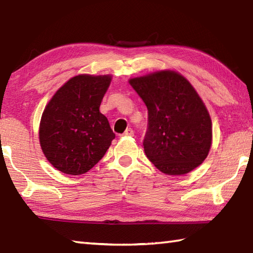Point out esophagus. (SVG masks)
<instances>
[{"label": "esophagus", "mask_w": 253, "mask_h": 253, "mask_svg": "<svg viewBox=\"0 0 253 253\" xmlns=\"http://www.w3.org/2000/svg\"><path fill=\"white\" fill-rule=\"evenodd\" d=\"M123 135H125V136H134V130H132L131 128H127V129L125 130V132H124Z\"/></svg>", "instance_id": "1"}]
</instances>
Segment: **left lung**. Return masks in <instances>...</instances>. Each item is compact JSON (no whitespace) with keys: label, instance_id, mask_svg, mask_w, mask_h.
Wrapping results in <instances>:
<instances>
[{"label":"left lung","instance_id":"1","mask_svg":"<svg viewBox=\"0 0 253 253\" xmlns=\"http://www.w3.org/2000/svg\"><path fill=\"white\" fill-rule=\"evenodd\" d=\"M129 84L148 110L144 151L161 172L184 175L207 158L212 123L192 84L174 71L134 78Z\"/></svg>","mask_w":253,"mask_h":253}]
</instances>
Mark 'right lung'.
<instances>
[{"instance_id":"right-lung-1","label":"right lung","mask_w":253,"mask_h":253,"mask_svg":"<svg viewBox=\"0 0 253 253\" xmlns=\"http://www.w3.org/2000/svg\"><path fill=\"white\" fill-rule=\"evenodd\" d=\"M110 80V76L74 77L46 105L40 123V145L46 160L60 172H88L115 138L108 119L99 111Z\"/></svg>"}]
</instances>
